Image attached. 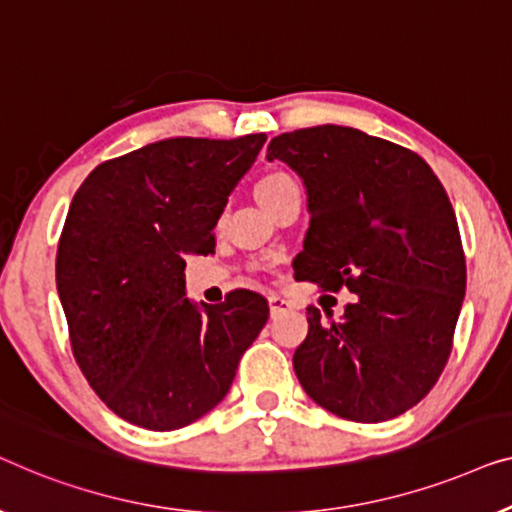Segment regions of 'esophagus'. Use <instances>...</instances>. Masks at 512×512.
Segmentation results:
<instances>
[{"mask_svg": "<svg viewBox=\"0 0 512 512\" xmlns=\"http://www.w3.org/2000/svg\"><path fill=\"white\" fill-rule=\"evenodd\" d=\"M269 308H271V318H276V315L290 311L292 306H290V301H287V299L278 297V294H271V297H269Z\"/></svg>", "mask_w": 512, "mask_h": 512, "instance_id": "obj_1", "label": "esophagus"}]
</instances>
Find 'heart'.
<instances>
[{"instance_id": "b5f03b06", "label": "heart", "mask_w": 512, "mask_h": 512, "mask_svg": "<svg viewBox=\"0 0 512 512\" xmlns=\"http://www.w3.org/2000/svg\"><path fill=\"white\" fill-rule=\"evenodd\" d=\"M292 192H299L297 181H294V178L283 169L266 171V174L259 176L255 183V197L259 204L264 206L266 213H271L273 208H276L280 201Z\"/></svg>"}]
</instances>
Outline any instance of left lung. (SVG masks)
<instances>
[{"label":"left lung","mask_w":512,"mask_h":512,"mask_svg":"<svg viewBox=\"0 0 512 512\" xmlns=\"http://www.w3.org/2000/svg\"><path fill=\"white\" fill-rule=\"evenodd\" d=\"M266 157L290 164L308 192L294 278L355 294L341 320L308 306L292 357L301 387L343 420L406 413L445 369L466 292L448 192L413 150L352 127L294 129Z\"/></svg>","instance_id":"obj_1"}]
</instances>
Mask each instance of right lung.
Wrapping results in <instances>:
<instances>
[{
  "mask_svg": "<svg viewBox=\"0 0 512 512\" xmlns=\"http://www.w3.org/2000/svg\"><path fill=\"white\" fill-rule=\"evenodd\" d=\"M266 134L178 136L99 164L78 187L57 243L69 341L97 397L150 431L181 429L218 406L269 320L253 290L197 308L185 255H208L229 192Z\"/></svg>",
  "mask_w": 512,
  "mask_h": 512,
  "instance_id": "add662e5",
  "label": "right lung"
}]
</instances>
